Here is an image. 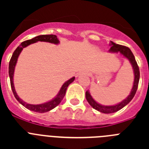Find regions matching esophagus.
Segmentation results:
<instances>
[{
    "label": "esophagus",
    "instance_id": "34e87169",
    "mask_svg": "<svg viewBox=\"0 0 149 149\" xmlns=\"http://www.w3.org/2000/svg\"><path fill=\"white\" fill-rule=\"evenodd\" d=\"M84 73V72H81V73H80V74H83Z\"/></svg>",
    "mask_w": 149,
    "mask_h": 149
}]
</instances>
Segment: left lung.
<instances>
[{"instance_id": "1", "label": "left lung", "mask_w": 149, "mask_h": 149, "mask_svg": "<svg viewBox=\"0 0 149 149\" xmlns=\"http://www.w3.org/2000/svg\"><path fill=\"white\" fill-rule=\"evenodd\" d=\"M110 48L109 49V52L112 54H120L122 56H123L125 58L127 59L129 61V63H131V66H132L133 71H134V83H133V87L131 90V93L128 95L127 96V98H125L122 101L119 102V103L116 104L114 105H103L99 104L98 102L95 101L94 98H93V96L91 95L90 92L89 90H87L86 92V98L87 101L89 102L91 107H93L95 110H98V111L103 113H113L115 112L119 111L122 108H123L124 107L126 106L127 104L133 99L135 94H136V89L138 87V84H139V67L137 65L135 57H134V54L130 50V48L125 47V46L120 45L116 44L115 42L110 41Z\"/></svg>"}]
</instances>
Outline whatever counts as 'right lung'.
<instances>
[{
	"label": "right lung",
	"instance_id": "right-lung-1",
	"mask_svg": "<svg viewBox=\"0 0 149 149\" xmlns=\"http://www.w3.org/2000/svg\"><path fill=\"white\" fill-rule=\"evenodd\" d=\"M37 42H50L53 43L54 45H58L60 44V41L57 39V36L56 35H40L38 36L33 38V39H30V40H27L21 43V45L18 46V48L15 50V51L13 52V54L12 56L11 59H10V64H9V76L10 78V84H11V88L13 90V93L14 94L15 98H16L17 101L23 105L24 107H25L28 110H31V111L36 112V113H46V112L50 111L54 107H56L57 105L60 104L62 100L63 99L64 96H65V93H66V89L68 88V85L72 84L75 77H73L70 78L69 80L65 81L64 84L62 85L61 88H60V91L58 93L56 94L55 97L50 101L45 102L42 104H28L25 101H24L22 98H19V96L17 94L16 91H15V86H14V81H13V77H14V72H15V65H16L17 61H18V58L19 55H20L21 52L22 50L24 48L27 47L28 45L31 44H33Z\"/></svg>",
	"mask_w": 149,
	"mask_h": 149
}]
</instances>
